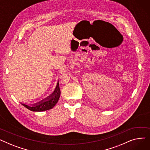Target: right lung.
<instances>
[{"label": "right lung", "instance_id": "1", "mask_svg": "<svg viewBox=\"0 0 150 150\" xmlns=\"http://www.w3.org/2000/svg\"><path fill=\"white\" fill-rule=\"evenodd\" d=\"M61 91L58 81L54 91L48 97H47L41 101L34 104H26L21 103L23 106L33 112H41L53 108L58 101L60 97Z\"/></svg>", "mask_w": 150, "mask_h": 150}]
</instances>
